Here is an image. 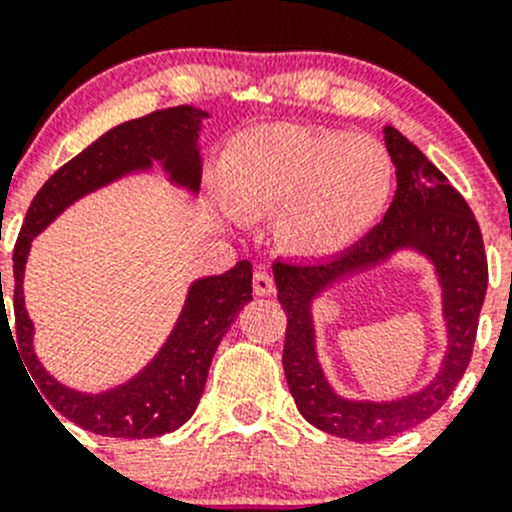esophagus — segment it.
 Returning a JSON list of instances; mask_svg holds the SVG:
<instances>
[{"label": "esophagus", "instance_id": "esophagus-1", "mask_svg": "<svg viewBox=\"0 0 512 512\" xmlns=\"http://www.w3.org/2000/svg\"><path fill=\"white\" fill-rule=\"evenodd\" d=\"M252 290H255V295H272L275 292V280H272L270 272L255 270V275H252Z\"/></svg>", "mask_w": 512, "mask_h": 512}]
</instances>
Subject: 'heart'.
<instances>
[{
	"mask_svg": "<svg viewBox=\"0 0 512 512\" xmlns=\"http://www.w3.org/2000/svg\"><path fill=\"white\" fill-rule=\"evenodd\" d=\"M235 220L277 212V240L327 257L355 245L393 195L388 150L365 135L267 124L237 137L220 170Z\"/></svg>",
	"mask_w": 512,
	"mask_h": 512,
	"instance_id": "obj_1",
	"label": "heart"
}]
</instances>
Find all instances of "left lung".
Segmentation results:
<instances>
[{
    "label": "left lung",
    "mask_w": 512,
    "mask_h": 512,
    "mask_svg": "<svg viewBox=\"0 0 512 512\" xmlns=\"http://www.w3.org/2000/svg\"><path fill=\"white\" fill-rule=\"evenodd\" d=\"M385 145L395 165L398 190L380 225L330 260H277L272 265L277 300L287 312L282 367L297 410L322 433L355 443L398 435L443 408L470 365L480 307L488 290L483 235L468 202L398 130L385 127ZM398 249L420 251L436 265L444 287L449 350L436 380L418 394L388 404L340 399L316 360L311 302L335 281L379 264Z\"/></svg>",
    "instance_id": "1"
}]
</instances>
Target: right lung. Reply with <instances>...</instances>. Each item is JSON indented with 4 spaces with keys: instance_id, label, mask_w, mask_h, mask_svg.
<instances>
[{
    "instance_id": "1",
    "label": "right lung",
    "mask_w": 512,
    "mask_h": 512,
    "mask_svg": "<svg viewBox=\"0 0 512 512\" xmlns=\"http://www.w3.org/2000/svg\"><path fill=\"white\" fill-rule=\"evenodd\" d=\"M205 117L207 112L202 109L182 104L117 124L74 160L59 167L44 182L24 217L22 232L14 245V347L22 352L29 375L37 382V393L47 400V408L52 405L69 423L89 433L127 440L157 438L192 418L205 390L207 370L217 345L242 307L252 300V265L240 260L225 275L192 282L180 320L155 360L119 388L89 395L54 380L34 355V325L24 307L22 292L29 245L74 200L130 172L150 170L152 162H160L175 185L190 192L200 190L202 157L197 150V137ZM2 320L9 322L4 305L0 325Z\"/></svg>"
}]
</instances>
